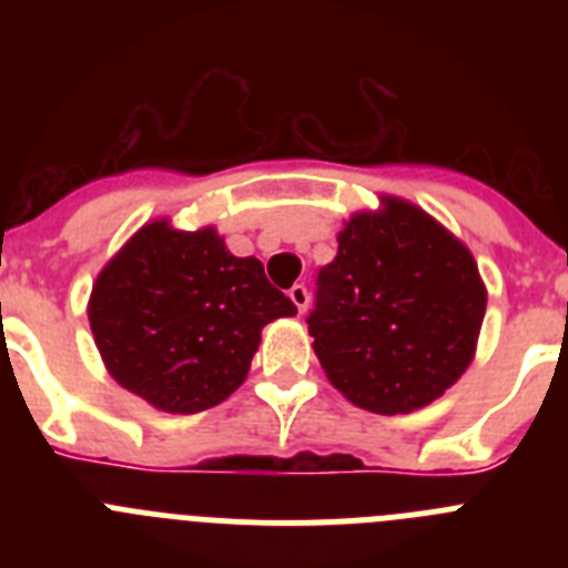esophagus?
Listing matches in <instances>:
<instances>
[{"label": "esophagus", "mask_w": 568, "mask_h": 568, "mask_svg": "<svg viewBox=\"0 0 568 568\" xmlns=\"http://www.w3.org/2000/svg\"><path fill=\"white\" fill-rule=\"evenodd\" d=\"M290 298H293V304L298 307V313H304V310L310 307V290L304 287V284H293V287H290Z\"/></svg>", "instance_id": "34e87169"}]
</instances>
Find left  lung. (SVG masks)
<instances>
[{"instance_id": "left-lung-1", "label": "left lung", "mask_w": 568, "mask_h": 568, "mask_svg": "<svg viewBox=\"0 0 568 568\" xmlns=\"http://www.w3.org/2000/svg\"><path fill=\"white\" fill-rule=\"evenodd\" d=\"M486 313L478 264L449 230L386 199L338 233L307 315L329 384L361 409L413 413L464 375Z\"/></svg>"}]
</instances>
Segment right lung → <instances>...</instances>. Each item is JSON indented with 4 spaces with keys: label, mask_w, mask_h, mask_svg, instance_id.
Segmentation results:
<instances>
[{
    "label": "right lung",
    "mask_w": 568,
    "mask_h": 568,
    "mask_svg": "<svg viewBox=\"0 0 568 568\" xmlns=\"http://www.w3.org/2000/svg\"><path fill=\"white\" fill-rule=\"evenodd\" d=\"M295 315L258 258H235L213 227L153 222L113 255L90 295V329L124 389L193 415L247 378L264 324Z\"/></svg>",
    "instance_id": "right-lung-1"
}]
</instances>
